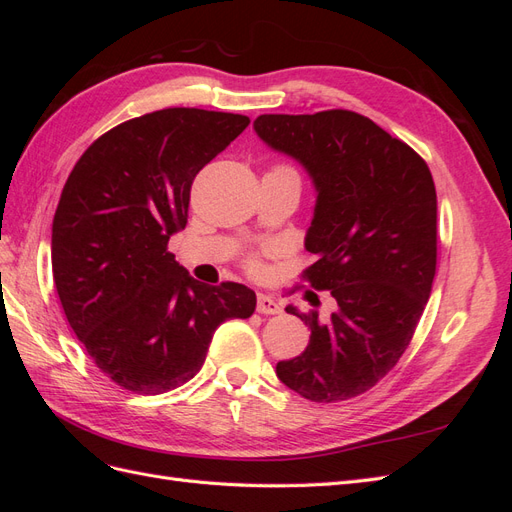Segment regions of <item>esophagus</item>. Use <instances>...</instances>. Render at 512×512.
<instances>
[{
    "mask_svg": "<svg viewBox=\"0 0 512 512\" xmlns=\"http://www.w3.org/2000/svg\"><path fill=\"white\" fill-rule=\"evenodd\" d=\"M258 314H282V303L267 297V294H258Z\"/></svg>",
    "mask_w": 512,
    "mask_h": 512,
    "instance_id": "esophagus-1",
    "label": "esophagus"
}]
</instances>
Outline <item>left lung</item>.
Returning <instances> with one entry per match:
<instances>
[{"label":"left lung","mask_w":512,"mask_h":512,"mask_svg":"<svg viewBox=\"0 0 512 512\" xmlns=\"http://www.w3.org/2000/svg\"><path fill=\"white\" fill-rule=\"evenodd\" d=\"M254 132L314 185L307 277L335 299L327 320L286 307L312 335L275 374L318 404L356 397L395 367L423 316L436 275V185L406 143L359 113L260 115Z\"/></svg>","instance_id":"obj_1"}]
</instances>
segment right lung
<instances>
[{
	"label": "right lung",
	"instance_id": "1",
	"mask_svg": "<svg viewBox=\"0 0 512 512\" xmlns=\"http://www.w3.org/2000/svg\"><path fill=\"white\" fill-rule=\"evenodd\" d=\"M245 115L164 108L108 130L76 162L53 218L51 262L72 331L106 374L141 395L198 374L215 329L250 318L252 288L194 280L168 239L188 224L196 173Z\"/></svg>",
	"mask_w": 512,
	"mask_h": 512
}]
</instances>
